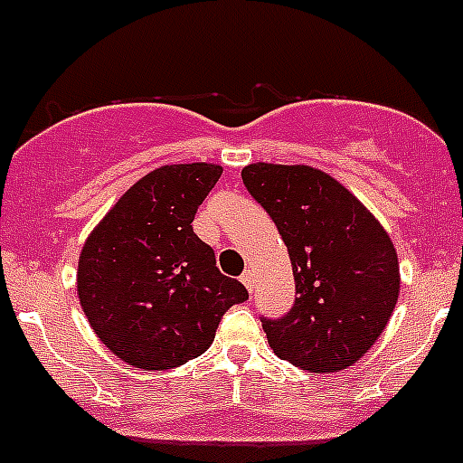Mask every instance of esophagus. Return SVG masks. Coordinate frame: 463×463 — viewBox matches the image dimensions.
<instances>
[{
    "mask_svg": "<svg viewBox=\"0 0 463 463\" xmlns=\"http://www.w3.org/2000/svg\"><path fill=\"white\" fill-rule=\"evenodd\" d=\"M241 282L245 284V287H248V291L250 294H252V287H254V278H252V273H250V270H245L243 275H241Z\"/></svg>",
    "mask_w": 463,
    "mask_h": 463,
    "instance_id": "1",
    "label": "esophagus"
}]
</instances>
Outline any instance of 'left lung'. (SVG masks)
Here are the masks:
<instances>
[{"instance_id":"8db88e82","label":"left lung","mask_w":463,"mask_h":463,"mask_svg":"<svg viewBox=\"0 0 463 463\" xmlns=\"http://www.w3.org/2000/svg\"><path fill=\"white\" fill-rule=\"evenodd\" d=\"M241 176L289 250L298 294L284 317H261L270 349L317 374L346 370L397 305L400 261L388 232L321 169L254 163Z\"/></svg>"}]
</instances>
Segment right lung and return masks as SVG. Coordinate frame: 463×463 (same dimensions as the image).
Segmentation results:
<instances>
[{
    "label": "right lung",
    "mask_w": 463,
    "mask_h": 463,
    "mask_svg": "<svg viewBox=\"0 0 463 463\" xmlns=\"http://www.w3.org/2000/svg\"><path fill=\"white\" fill-rule=\"evenodd\" d=\"M211 163L165 165L142 176L84 241L78 296L100 342L139 370H172L209 349L220 319L248 289L215 266L193 232L218 184Z\"/></svg>",
    "instance_id": "add662e5"
}]
</instances>
